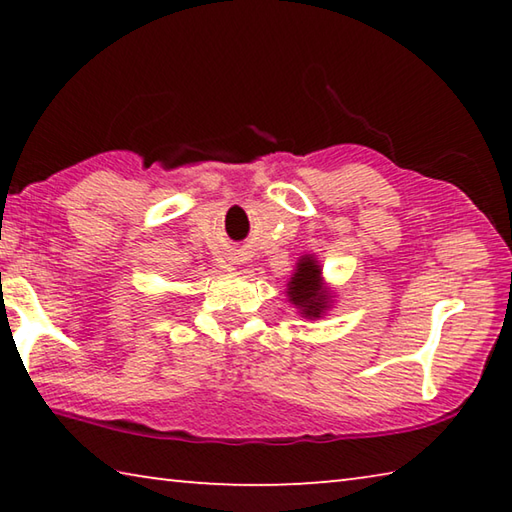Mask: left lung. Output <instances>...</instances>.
Instances as JSON below:
<instances>
[{
	"instance_id": "left-lung-1",
	"label": "left lung",
	"mask_w": 512,
	"mask_h": 512,
	"mask_svg": "<svg viewBox=\"0 0 512 512\" xmlns=\"http://www.w3.org/2000/svg\"><path fill=\"white\" fill-rule=\"evenodd\" d=\"M287 287L291 305H296L305 318H320L329 309V298L332 296L325 289L323 277H320V266L314 257L305 255L298 259L296 273H293Z\"/></svg>"
}]
</instances>
